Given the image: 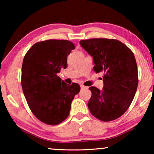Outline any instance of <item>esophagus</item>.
I'll return each instance as SVG.
<instances>
[{"instance_id": "1", "label": "esophagus", "mask_w": 154, "mask_h": 154, "mask_svg": "<svg viewBox=\"0 0 154 154\" xmlns=\"http://www.w3.org/2000/svg\"><path fill=\"white\" fill-rule=\"evenodd\" d=\"M87 88V87H85V86L83 85H81V89H85V88Z\"/></svg>"}]
</instances>
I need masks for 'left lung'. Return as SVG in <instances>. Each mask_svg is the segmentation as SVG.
Here are the masks:
<instances>
[{
	"label": "left lung",
	"instance_id": "left-lung-1",
	"mask_svg": "<svg viewBox=\"0 0 154 154\" xmlns=\"http://www.w3.org/2000/svg\"><path fill=\"white\" fill-rule=\"evenodd\" d=\"M92 56L96 73H104L103 90L89 88L92 96L88 106L100 121L121 117L131 104L138 85L137 66L131 50L116 39L91 38L80 41Z\"/></svg>",
	"mask_w": 154,
	"mask_h": 154
}]
</instances>
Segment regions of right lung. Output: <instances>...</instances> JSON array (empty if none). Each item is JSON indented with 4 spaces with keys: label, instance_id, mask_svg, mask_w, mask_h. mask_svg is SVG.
Returning a JSON list of instances; mask_svg holds the SVG:
<instances>
[{
    "label": "right lung",
    "instance_id": "1",
    "mask_svg": "<svg viewBox=\"0 0 154 154\" xmlns=\"http://www.w3.org/2000/svg\"><path fill=\"white\" fill-rule=\"evenodd\" d=\"M75 49L67 40H46L35 43L25 54L22 87L31 112L48 125H58L68 117L79 84L68 85L57 75L67 66V57Z\"/></svg>",
    "mask_w": 154,
    "mask_h": 154
}]
</instances>
